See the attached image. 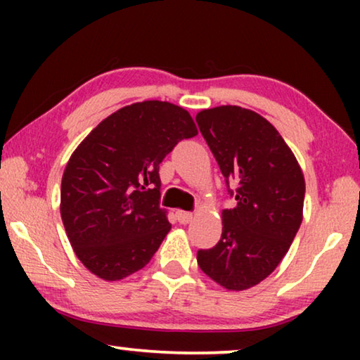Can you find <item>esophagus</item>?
I'll return each mask as SVG.
<instances>
[{
  "label": "esophagus",
  "instance_id": "esophagus-1",
  "mask_svg": "<svg viewBox=\"0 0 360 360\" xmlns=\"http://www.w3.org/2000/svg\"><path fill=\"white\" fill-rule=\"evenodd\" d=\"M176 219H179L180 224H188L191 219H193V213H188V211H176Z\"/></svg>",
  "mask_w": 360,
  "mask_h": 360
}]
</instances>
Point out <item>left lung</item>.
<instances>
[{
  "instance_id": "left-lung-1",
  "label": "left lung",
  "mask_w": 360,
  "mask_h": 360,
  "mask_svg": "<svg viewBox=\"0 0 360 360\" xmlns=\"http://www.w3.org/2000/svg\"><path fill=\"white\" fill-rule=\"evenodd\" d=\"M196 122L238 201L223 210L218 244L198 250L196 260L211 280L240 292L267 278L288 252L303 221V172L278 131L255 111L216 106L200 111Z\"/></svg>"
}]
</instances>
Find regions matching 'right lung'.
I'll use <instances>...</instances> for the list:
<instances>
[{
    "instance_id": "1",
    "label": "right lung",
    "mask_w": 360,
    "mask_h": 360,
    "mask_svg": "<svg viewBox=\"0 0 360 360\" xmlns=\"http://www.w3.org/2000/svg\"><path fill=\"white\" fill-rule=\"evenodd\" d=\"M196 134L188 111L152 100L112 112L77 147L62 176L60 214L91 274L116 282L149 264L172 228L159 165Z\"/></svg>"
}]
</instances>
